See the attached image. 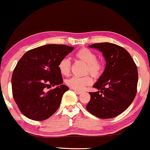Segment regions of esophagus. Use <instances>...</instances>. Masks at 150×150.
<instances>
[{"mask_svg": "<svg viewBox=\"0 0 150 150\" xmlns=\"http://www.w3.org/2000/svg\"><path fill=\"white\" fill-rule=\"evenodd\" d=\"M74 92L76 93H77V94H81L82 93V91H81V90H74Z\"/></svg>", "mask_w": 150, "mask_h": 150, "instance_id": "34e87169", "label": "esophagus"}]
</instances>
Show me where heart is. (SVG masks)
Segmentation results:
<instances>
[{
	"mask_svg": "<svg viewBox=\"0 0 150 150\" xmlns=\"http://www.w3.org/2000/svg\"><path fill=\"white\" fill-rule=\"evenodd\" d=\"M75 57L86 64L85 74L90 73L95 78L100 76L104 70V63L101 60L96 58V53L87 48H81L76 52ZM62 75L68 76L71 71V61L67 57L61 59L57 66ZM93 79L89 75L84 76H71L66 80V84L74 90H83L86 86L90 85Z\"/></svg>",
	"mask_w": 150,
	"mask_h": 150,
	"instance_id": "b5f03b06",
	"label": "heart"
}]
</instances>
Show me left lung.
Wrapping results in <instances>:
<instances>
[{"instance_id": "8db88e82", "label": "left lung", "mask_w": 150, "mask_h": 150, "mask_svg": "<svg viewBox=\"0 0 150 150\" xmlns=\"http://www.w3.org/2000/svg\"><path fill=\"white\" fill-rule=\"evenodd\" d=\"M89 47L98 50L106 60V68L90 93L86 109L101 119L117 117L131 104L137 92L138 70L128 52L112 43L93 44Z\"/></svg>"}]
</instances>
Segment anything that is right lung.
<instances>
[{"mask_svg": "<svg viewBox=\"0 0 150 150\" xmlns=\"http://www.w3.org/2000/svg\"><path fill=\"white\" fill-rule=\"evenodd\" d=\"M73 47L47 44L29 50L17 63L11 77L14 100L20 112L33 120H45L59 108L69 87L63 84L57 66ZM55 86L45 91L46 88Z\"/></svg>", "mask_w": 150, "mask_h": 150, "instance_id": "right-lung-1", "label": "right lung"}]
</instances>
